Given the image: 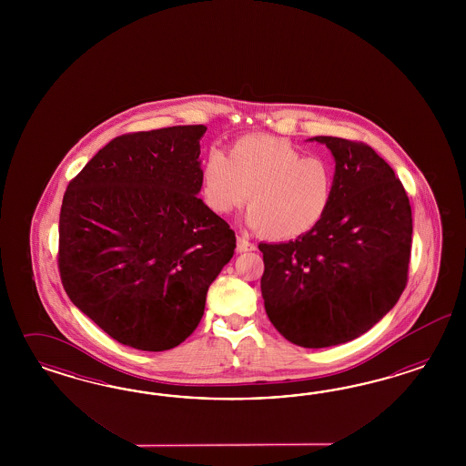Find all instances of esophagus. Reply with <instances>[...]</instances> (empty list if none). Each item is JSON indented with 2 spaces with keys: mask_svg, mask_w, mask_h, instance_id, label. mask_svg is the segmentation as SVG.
<instances>
[{
  "mask_svg": "<svg viewBox=\"0 0 466 466\" xmlns=\"http://www.w3.org/2000/svg\"><path fill=\"white\" fill-rule=\"evenodd\" d=\"M254 249H256V244L248 239L246 236L238 238V251L239 253H248V251H254Z\"/></svg>",
  "mask_w": 466,
  "mask_h": 466,
  "instance_id": "esophagus-1",
  "label": "esophagus"
}]
</instances>
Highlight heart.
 <instances>
[{
    "label": "heart",
    "instance_id": "1",
    "mask_svg": "<svg viewBox=\"0 0 466 466\" xmlns=\"http://www.w3.org/2000/svg\"><path fill=\"white\" fill-rule=\"evenodd\" d=\"M201 183L212 212L228 215L248 199L251 226L269 239H294L325 218L337 170L333 160L304 157L290 141L249 135L232 145L228 157L210 150L201 166Z\"/></svg>",
    "mask_w": 466,
    "mask_h": 466
}]
</instances>
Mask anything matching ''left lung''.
I'll return each instance as SVG.
<instances>
[{
    "instance_id": "left-lung-1",
    "label": "left lung",
    "mask_w": 466,
    "mask_h": 466,
    "mask_svg": "<svg viewBox=\"0 0 466 466\" xmlns=\"http://www.w3.org/2000/svg\"><path fill=\"white\" fill-rule=\"evenodd\" d=\"M337 162L335 197L310 232L261 242V296L271 325L306 349L360 337L409 282L411 208L401 181L364 141L316 137Z\"/></svg>"
}]
</instances>
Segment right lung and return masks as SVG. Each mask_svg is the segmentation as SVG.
Returning <instances> with one entry per match:
<instances>
[{
	"instance_id": "right-lung-1",
	"label": "right lung",
	"mask_w": 466,
	"mask_h": 466,
	"mask_svg": "<svg viewBox=\"0 0 466 466\" xmlns=\"http://www.w3.org/2000/svg\"><path fill=\"white\" fill-rule=\"evenodd\" d=\"M205 125L127 133L71 179L57 268L71 302L111 339L147 352L183 343L236 249L199 198Z\"/></svg>"
}]
</instances>
